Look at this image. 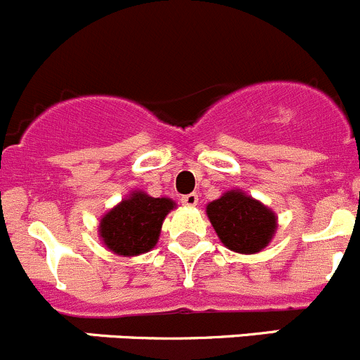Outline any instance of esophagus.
I'll list each match as a JSON object with an SVG mask.
<instances>
[{"label":"esophagus","mask_w":360,"mask_h":360,"mask_svg":"<svg viewBox=\"0 0 360 360\" xmlns=\"http://www.w3.org/2000/svg\"><path fill=\"white\" fill-rule=\"evenodd\" d=\"M181 202H183L184 205H197V202H198V195H197V193H188V195H183V197H181Z\"/></svg>","instance_id":"34e87169"}]
</instances>
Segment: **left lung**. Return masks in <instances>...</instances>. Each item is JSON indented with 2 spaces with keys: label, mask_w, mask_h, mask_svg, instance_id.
Instances as JSON below:
<instances>
[{
  "label": "left lung",
  "mask_w": 360,
  "mask_h": 360,
  "mask_svg": "<svg viewBox=\"0 0 360 360\" xmlns=\"http://www.w3.org/2000/svg\"><path fill=\"white\" fill-rule=\"evenodd\" d=\"M207 216L221 243L237 253H257L276 230L273 211L236 190L211 202Z\"/></svg>",
  "instance_id": "left-lung-1"
}]
</instances>
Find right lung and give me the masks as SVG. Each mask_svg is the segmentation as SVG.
Returning <instances> with one entry per match:
<instances>
[{"mask_svg": "<svg viewBox=\"0 0 360 360\" xmlns=\"http://www.w3.org/2000/svg\"><path fill=\"white\" fill-rule=\"evenodd\" d=\"M174 209L170 198H153L135 191L128 200L107 212L100 223V236L110 251L124 257L146 253L156 244L167 212Z\"/></svg>", "mask_w": 360, "mask_h": 360, "instance_id": "add662e5", "label": "right lung"}]
</instances>
